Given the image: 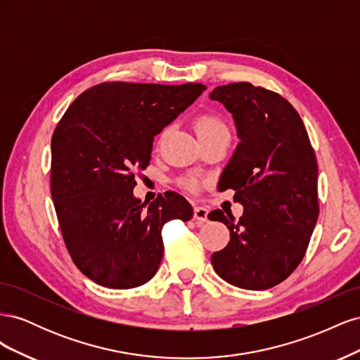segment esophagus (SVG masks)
Masks as SVG:
<instances>
[{"mask_svg": "<svg viewBox=\"0 0 360 360\" xmlns=\"http://www.w3.org/2000/svg\"><path fill=\"white\" fill-rule=\"evenodd\" d=\"M207 214H209V210H207L205 207H195L193 209V219L197 221L198 225L207 221Z\"/></svg>", "mask_w": 360, "mask_h": 360, "instance_id": "esophagus-1", "label": "esophagus"}]
</instances>
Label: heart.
Returning a JSON list of instances; mask_svg holds the SVG:
<instances>
[{
    "mask_svg": "<svg viewBox=\"0 0 360 360\" xmlns=\"http://www.w3.org/2000/svg\"><path fill=\"white\" fill-rule=\"evenodd\" d=\"M195 130H197L198 138H204V136H210V135H216V134H230V129H228L226 123L221 117L213 115V114H201L195 120ZM181 186L186 189L188 192L197 193L201 186L202 181L197 177H184L180 180Z\"/></svg>",
    "mask_w": 360,
    "mask_h": 360,
    "instance_id": "heart-1",
    "label": "heart"
}]
</instances>
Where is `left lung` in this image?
Here are the masks:
<instances>
[{"mask_svg": "<svg viewBox=\"0 0 360 360\" xmlns=\"http://www.w3.org/2000/svg\"><path fill=\"white\" fill-rule=\"evenodd\" d=\"M210 99L234 117L240 143L219 186L233 189L243 214L224 222L230 242L213 252L212 264L228 284L267 290L285 281L300 264L319 219L317 158L300 115L281 94L250 82L216 86Z\"/></svg>", "mask_w": 360, "mask_h": 360, "instance_id": "8db88e82", "label": "left lung"}]
</instances>
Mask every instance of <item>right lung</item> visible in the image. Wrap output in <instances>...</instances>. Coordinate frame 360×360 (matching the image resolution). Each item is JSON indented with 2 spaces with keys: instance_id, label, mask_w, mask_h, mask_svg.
<instances>
[{
  "instance_id": "right-lung-1",
  "label": "right lung",
  "mask_w": 360,
  "mask_h": 360,
  "mask_svg": "<svg viewBox=\"0 0 360 360\" xmlns=\"http://www.w3.org/2000/svg\"><path fill=\"white\" fill-rule=\"evenodd\" d=\"M205 89L102 82L76 97L53 130L51 193L61 236L75 266L96 284H146L163 257V225L192 217V205L176 192L159 195L144 210L132 191L155 136Z\"/></svg>"
}]
</instances>
